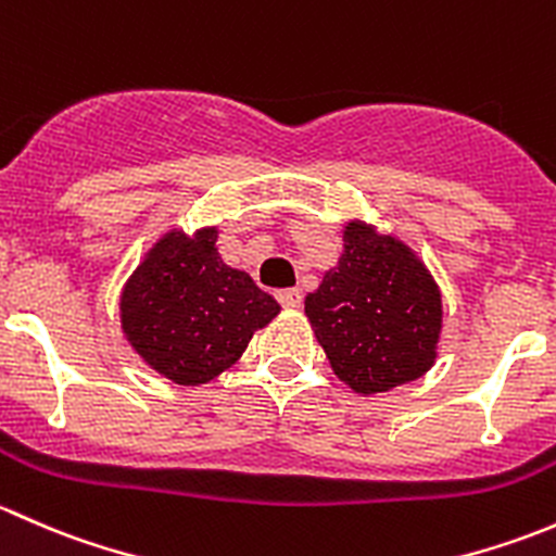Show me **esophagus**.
Returning <instances> with one entry per match:
<instances>
[{"mask_svg":"<svg viewBox=\"0 0 556 556\" xmlns=\"http://www.w3.org/2000/svg\"><path fill=\"white\" fill-rule=\"evenodd\" d=\"M277 301L285 306V309H299L301 301H304V295H301V290H279L277 293Z\"/></svg>","mask_w":556,"mask_h":556,"instance_id":"obj_1","label":"esophagus"}]
</instances>
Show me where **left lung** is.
I'll use <instances>...</instances> for the list:
<instances>
[{"label": "left lung", "instance_id": "obj_1", "mask_svg": "<svg viewBox=\"0 0 556 556\" xmlns=\"http://www.w3.org/2000/svg\"><path fill=\"white\" fill-rule=\"evenodd\" d=\"M441 314L439 285L417 255L361 220L344 228L339 266L306 295V317L330 368L363 395L430 371Z\"/></svg>", "mask_w": 556, "mask_h": 556}]
</instances>
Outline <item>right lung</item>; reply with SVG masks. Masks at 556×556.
Here are the masks:
<instances>
[{
	"instance_id": "obj_1",
	"label": "right lung",
	"mask_w": 556,
	"mask_h": 556,
	"mask_svg": "<svg viewBox=\"0 0 556 556\" xmlns=\"http://www.w3.org/2000/svg\"><path fill=\"white\" fill-rule=\"evenodd\" d=\"M217 228L172 231L148 252L121 295L128 344L161 377L204 384L242 357L279 304L217 255Z\"/></svg>"
}]
</instances>
